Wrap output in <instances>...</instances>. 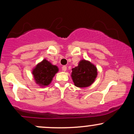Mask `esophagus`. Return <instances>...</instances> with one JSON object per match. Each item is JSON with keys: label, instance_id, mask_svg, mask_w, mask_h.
Wrapping results in <instances>:
<instances>
[{"label": "esophagus", "instance_id": "34e87169", "mask_svg": "<svg viewBox=\"0 0 134 134\" xmlns=\"http://www.w3.org/2000/svg\"><path fill=\"white\" fill-rule=\"evenodd\" d=\"M62 69L63 71H66V70H67V67H66V66H63Z\"/></svg>", "mask_w": 134, "mask_h": 134}]
</instances>
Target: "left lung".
Wrapping results in <instances>:
<instances>
[{"label":"left lung","instance_id":"left-lung-1","mask_svg":"<svg viewBox=\"0 0 134 134\" xmlns=\"http://www.w3.org/2000/svg\"><path fill=\"white\" fill-rule=\"evenodd\" d=\"M71 77L74 85L79 87H86L91 85L96 78L97 69L93 64L82 60L78 66L72 69Z\"/></svg>","mask_w":134,"mask_h":134}]
</instances>
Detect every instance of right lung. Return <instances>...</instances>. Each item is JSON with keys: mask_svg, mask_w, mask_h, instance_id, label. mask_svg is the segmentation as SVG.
Instances as JSON below:
<instances>
[{"mask_svg": "<svg viewBox=\"0 0 134 134\" xmlns=\"http://www.w3.org/2000/svg\"><path fill=\"white\" fill-rule=\"evenodd\" d=\"M58 71V67L50 62L44 59L33 69V75L36 84L41 86H48L52 81L55 74Z\"/></svg>", "mask_w": 134, "mask_h": 134, "instance_id": "add662e5", "label": "right lung"}]
</instances>
